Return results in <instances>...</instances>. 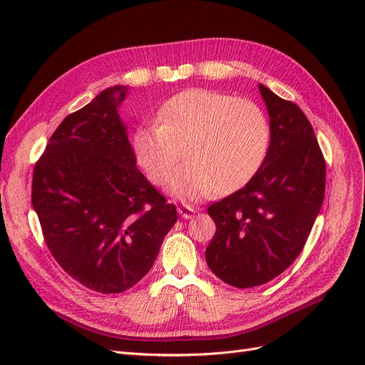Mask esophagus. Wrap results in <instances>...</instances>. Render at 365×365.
I'll return each instance as SVG.
<instances>
[{"mask_svg": "<svg viewBox=\"0 0 365 365\" xmlns=\"http://www.w3.org/2000/svg\"><path fill=\"white\" fill-rule=\"evenodd\" d=\"M178 213L184 219H192L193 215H195V210L192 207H189V205H180L178 207Z\"/></svg>", "mask_w": 365, "mask_h": 365, "instance_id": "34e87169", "label": "esophagus"}]
</instances>
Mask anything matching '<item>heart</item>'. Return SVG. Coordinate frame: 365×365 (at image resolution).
<instances>
[{"label": "heart", "instance_id": "b5f03b06", "mask_svg": "<svg viewBox=\"0 0 365 365\" xmlns=\"http://www.w3.org/2000/svg\"><path fill=\"white\" fill-rule=\"evenodd\" d=\"M271 140L269 120L259 105L195 88L165 101L155 125L138 126L132 149L148 178L161 185L184 148L187 160L170 175L168 189L182 201H197L247 185L267 161Z\"/></svg>", "mask_w": 365, "mask_h": 365}]
</instances>
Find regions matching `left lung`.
<instances>
[{"label":"left lung","instance_id":"8db88e82","mask_svg":"<svg viewBox=\"0 0 365 365\" xmlns=\"http://www.w3.org/2000/svg\"><path fill=\"white\" fill-rule=\"evenodd\" d=\"M272 132L259 173L208 207L216 233L205 260L235 288H252L280 275L302 252L322 208L326 163L312 125L295 103L259 85Z\"/></svg>","mask_w":365,"mask_h":365}]
</instances>
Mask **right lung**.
<instances>
[{"label": "right lung", "instance_id": "right-lung-1", "mask_svg": "<svg viewBox=\"0 0 365 365\" xmlns=\"http://www.w3.org/2000/svg\"><path fill=\"white\" fill-rule=\"evenodd\" d=\"M106 88L65 117L35 164L31 204L46 244L85 288L118 294L152 268L178 215L137 169L118 106Z\"/></svg>", "mask_w": 365, "mask_h": 365}]
</instances>
